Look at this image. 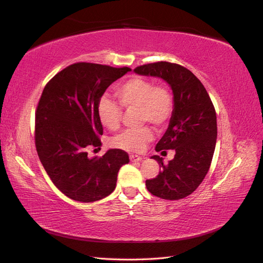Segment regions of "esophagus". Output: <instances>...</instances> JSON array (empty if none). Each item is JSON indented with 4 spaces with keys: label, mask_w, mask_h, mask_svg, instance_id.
I'll return each mask as SVG.
<instances>
[{
    "label": "esophagus",
    "mask_w": 263,
    "mask_h": 263,
    "mask_svg": "<svg viewBox=\"0 0 263 263\" xmlns=\"http://www.w3.org/2000/svg\"><path fill=\"white\" fill-rule=\"evenodd\" d=\"M129 159H130L132 162H139V161L142 160L141 157L136 156V155H130V156H129Z\"/></svg>",
    "instance_id": "esophagus-1"
}]
</instances>
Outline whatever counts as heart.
<instances>
[{"label": "heart", "instance_id": "b5f03b06", "mask_svg": "<svg viewBox=\"0 0 263 263\" xmlns=\"http://www.w3.org/2000/svg\"><path fill=\"white\" fill-rule=\"evenodd\" d=\"M116 95L121 104L126 108H138L141 123H150L161 128L173 112V98L163 85H155L148 79L135 77L116 87ZM122 108L108 97H102L98 103V115L106 128L115 130L119 127ZM153 133L148 127L137 129H126L112 140V145L126 151L137 153L153 139Z\"/></svg>", "mask_w": 263, "mask_h": 263}]
</instances>
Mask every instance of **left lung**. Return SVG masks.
Masks as SVG:
<instances>
[{"label":"left lung","instance_id":"obj_1","mask_svg":"<svg viewBox=\"0 0 263 263\" xmlns=\"http://www.w3.org/2000/svg\"><path fill=\"white\" fill-rule=\"evenodd\" d=\"M135 73L160 78L173 94V112L168 129L159 140L156 151L174 150V158L153 156L161 171L147 180L151 194L164 200H180L192 194L208 174L217 139L216 113L208 91L186 68L160 61L137 67Z\"/></svg>","mask_w":263,"mask_h":263}]
</instances>
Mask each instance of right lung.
I'll use <instances>...</instances> for the list:
<instances>
[{"mask_svg": "<svg viewBox=\"0 0 263 263\" xmlns=\"http://www.w3.org/2000/svg\"><path fill=\"white\" fill-rule=\"evenodd\" d=\"M129 71L127 67L73 63L55 74L43 91L36 110L38 157L53 184L74 201L89 203L109 195L121 166L129 162L121 149H109L102 157L87 156L91 146L102 145L99 100Z\"/></svg>", "mask_w": 263, "mask_h": 263, "instance_id": "1", "label": "right lung"}]
</instances>
